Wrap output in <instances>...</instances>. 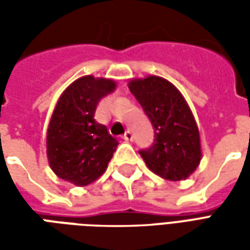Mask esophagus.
<instances>
[{"label": "esophagus", "instance_id": "esophagus-1", "mask_svg": "<svg viewBox=\"0 0 250 250\" xmlns=\"http://www.w3.org/2000/svg\"><path fill=\"white\" fill-rule=\"evenodd\" d=\"M123 139L127 142H131L132 139H134V135H132V132L131 131H125V134L123 135Z\"/></svg>", "mask_w": 250, "mask_h": 250}]
</instances>
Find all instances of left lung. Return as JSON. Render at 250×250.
Here are the masks:
<instances>
[{
  "instance_id": "1",
  "label": "left lung",
  "mask_w": 250,
  "mask_h": 250,
  "mask_svg": "<svg viewBox=\"0 0 250 250\" xmlns=\"http://www.w3.org/2000/svg\"><path fill=\"white\" fill-rule=\"evenodd\" d=\"M131 93L148 116L154 145L139 154L147 167L168 181L188 178L202 159L201 138L193 112L174 84L159 76L132 79Z\"/></svg>"
}]
</instances>
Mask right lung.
Returning a JSON list of instances; mask_svg holds the SVG:
<instances>
[{
  "mask_svg": "<svg viewBox=\"0 0 250 250\" xmlns=\"http://www.w3.org/2000/svg\"><path fill=\"white\" fill-rule=\"evenodd\" d=\"M115 88L111 79L88 75L60 95L46 131V157L59 178L82 188L107 170L118 142L95 120V111Z\"/></svg>",
  "mask_w": 250,
  "mask_h": 250,
  "instance_id": "add662e5",
  "label": "right lung"
}]
</instances>
